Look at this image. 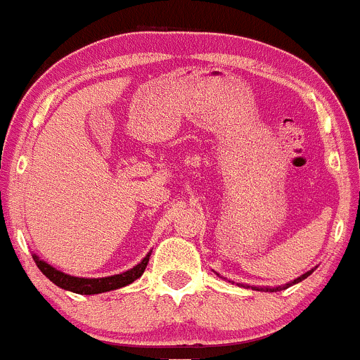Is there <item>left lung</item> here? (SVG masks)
Segmentation results:
<instances>
[{
	"label": "left lung",
	"instance_id": "obj_1",
	"mask_svg": "<svg viewBox=\"0 0 360 360\" xmlns=\"http://www.w3.org/2000/svg\"><path fill=\"white\" fill-rule=\"evenodd\" d=\"M311 272H313V270H311ZM311 272H306V274H304V276L297 277V279L293 281V283H288V285H285V286H277V288H265V290H266V292H269V290H270V292H281V290H286V288H290V286H292V285H295V283H299V281L306 279V277L309 276ZM256 290H258V288H256ZM262 290H263V288H262Z\"/></svg>",
	"mask_w": 360,
	"mask_h": 360
}]
</instances>
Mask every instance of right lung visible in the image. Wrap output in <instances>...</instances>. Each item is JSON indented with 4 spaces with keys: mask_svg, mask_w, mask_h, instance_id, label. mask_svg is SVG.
I'll return each instance as SVG.
<instances>
[{
    "mask_svg": "<svg viewBox=\"0 0 360 360\" xmlns=\"http://www.w3.org/2000/svg\"><path fill=\"white\" fill-rule=\"evenodd\" d=\"M35 259L37 266L42 270L44 276L47 277L49 281H53L54 285L60 286V288L68 290V292L74 293H81V295H95V293H104V292H111V290H118L122 286L131 285L134 283L138 277H141V274L145 272L146 265H148L150 259V252L143 258L141 263L134 266V269L127 270L123 274H116V276L111 277H98V279H84V277H74L68 276V274L60 272L54 266H51L49 263L42 262L39 259V256H33Z\"/></svg>",
    "mask_w": 360,
    "mask_h": 360,
    "instance_id": "1",
    "label": "right lung"
}]
</instances>
